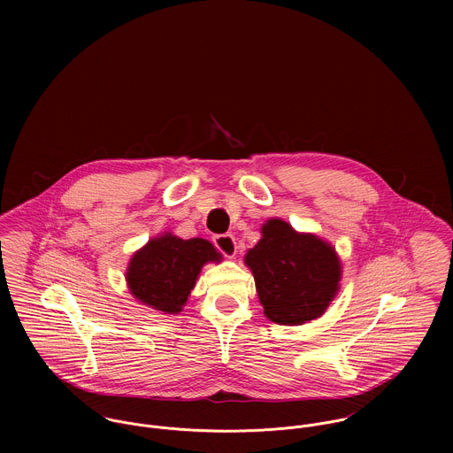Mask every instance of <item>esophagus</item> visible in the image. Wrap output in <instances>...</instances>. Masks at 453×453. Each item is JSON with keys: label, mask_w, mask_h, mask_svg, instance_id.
Returning a JSON list of instances; mask_svg holds the SVG:
<instances>
[{"label": "esophagus", "mask_w": 453, "mask_h": 453, "mask_svg": "<svg viewBox=\"0 0 453 453\" xmlns=\"http://www.w3.org/2000/svg\"><path fill=\"white\" fill-rule=\"evenodd\" d=\"M212 242L226 258H234L237 255V242H235V237L232 234L214 235Z\"/></svg>", "instance_id": "1"}]
</instances>
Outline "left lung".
Here are the masks:
<instances>
[{"label":"left lung","mask_w":453,"mask_h":453,"mask_svg":"<svg viewBox=\"0 0 453 453\" xmlns=\"http://www.w3.org/2000/svg\"><path fill=\"white\" fill-rule=\"evenodd\" d=\"M261 241L248 251L265 316L279 324H303L323 316L334 298L340 261L334 250L309 234H296L286 221L270 219Z\"/></svg>","instance_id":"1"}]
</instances>
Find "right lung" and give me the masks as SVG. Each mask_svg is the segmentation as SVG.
Listing matches in <instances>:
<instances>
[{
    "label": "right lung",
    "instance_id": "right-lung-1",
    "mask_svg": "<svg viewBox=\"0 0 453 453\" xmlns=\"http://www.w3.org/2000/svg\"><path fill=\"white\" fill-rule=\"evenodd\" d=\"M219 259L221 255L203 239L183 241L173 235L153 239L130 259V291L157 311L178 314L194 289L202 265Z\"/></svg>",
    "mask_w": 453,
    "mask_h": 453
}]
</instances>
